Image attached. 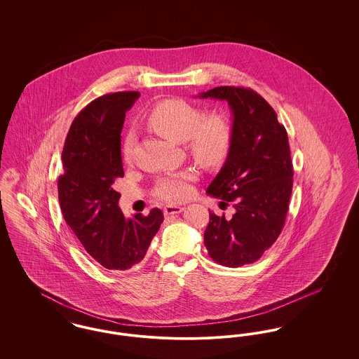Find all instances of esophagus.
Instances as JSON below:
<instances>
[{
    "label": "esophagus",
    "instance_id": "obj_1",
    "mask_svg": "<svg viewBox=\"0 0 359 359\" xmlns=\"http://www.w3.org/2000/svg\"><path fill=\"white\" fill-rule=\"evenodd\" d=\"M184 208L183 207H180V205H165V208H164V214L165 215H173V214H179V212H182Z\"/></svg>",
    "mask_w": 359,
    "mask_h": 359
}]
</instances>
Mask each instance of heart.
<instances>
[{
	"label": "heart",
	"instance_id": "1",
	"mask_svg": "<svg viewBox=\"0 0 359 359\" xmlns=\"http://www.w3.org/2000/svg\"><path fill=\"white\" fill-rule=\"evenodd\" d=\"M147 123L160 136L187 147L189 156L202 167L215 168L227 157L231 147V125L221 114L205 117L203 111L180 100H167L154 104L147 114ZM136 135L129 130L122 142V157H133ZM191 171L175 172L156 182L154 194L168 203L186 201L192 192Z\"/></svg>",
	"mask_w": 359,
	"mask_h": 359
}]
</instances>
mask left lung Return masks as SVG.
<instances>
[{
    "label": "left lung",
    "instance_id": "left-lung-1",
    "mask_svg": "<svg viewBox=\"0 0 359 359\" xmlns=\"http://www.w3.org/2000/svg\"><path fill=\"white\" fill-rule=\"evenodd\" d=\"M199 97L227 101L233 114L231 147L207 194L234 214L210 212L205 246L217 264L238 268L256 262L284 227L293 184L288 135L252 88L221 86Z\"/></svg>",
    "mask_w": 359,
    "mask_h": 359
}]
</instances>
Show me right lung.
Instances as JSON below:
<instances>
[{
    "label": "right lung",
    "instance_id": "add662e5",
    "mask_svg": "<svg viewBox=\"0 0 359 359\" xmlns=\"http://www.w3.org/2000/svg\"><path fill=\"white\" fill-rule=\"evenodd\" d=\"M138 97L137 91L106 94L81 110L66 137L57 179L65 221L86 252L116 272L142 262L164 219L160 208L128 219L118 207L114 182L123 177L121 130Z\"/></svg>",
    "mask_w": 359,
    "mask_h": 359
}]
</instances>
